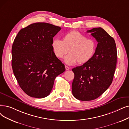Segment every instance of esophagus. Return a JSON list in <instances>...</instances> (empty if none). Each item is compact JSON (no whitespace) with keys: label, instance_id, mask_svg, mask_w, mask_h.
Returning <instances> with one entry per match:
<instances>
[{"label":"esophagus","instance_id":"34e87169","mask_svg":"<svg viewBox=\"0 0 129 129\" xmlns=\"http://www.w3.org/2000/svg\"><path fill=\"white\" fill-rule=\"evenodd\" d=\"M65 69H66V70H70V68L69 67H68V66H65Z\"/></svg>","mask_w":129,"mask_h":129}]
</instances>
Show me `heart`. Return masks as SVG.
Masks as SVG:
<instances>
[{
    "label": "heart",
    "mask_w": 129,
    "mask_h": 129,
    "mask_svg": "<svg viewBox=\"0 0 129 129\" xmlns=\"http://www.w3.org/2000/svg\"><path fill=\"white\" fill-rule=\"evenodd\" d=\"M52 47L55 56L58 58H64V61L68 65H73L78 62L83 64L87 63L94 56L96 49V43L93 39L87 37L78 31H72L65 34L63 40L55 38L52 43Z\"/></svg>",
    "instance_id": "b5f03b06"
}]
</instances>
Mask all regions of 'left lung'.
Wrapping results in <instances>:
<instances>
[{"mask_svg":"<svg viewBox=\"0 0 129 129\" xmlns=\"http://www.w3.org/2000/svg\"><path fill=\"white\" fill-rule=\"evenodd\" d=\"M87 33L98 42L92 59L72 70L74 78L72 85L73 96L87 101L97 99L107 89L113 81L116 65L115 41L101 27L94 28Z\"/></svg>","mask_w":129,"mask_h":129,"instance_id":"8db88e82","label":"left lung"}]
</instances>
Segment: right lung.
Here are the masks:
<instances>
[{
	"label": "right lung",
	"instance_id": "right-lung-1",
	"mask_svg": "<svg viewBox=\"0 0 129 129\" xmlns=\"http://www.w3.org/2000/svg\"><path fill=\"white\" fill-rule=\"evenodd\" d=\"M60 29L51 24L36 23L20 29L15 38L13 71L20 88L29 96H47L55 78L65 71L51 46L53 38Z\"/></svg>",
	"mask_w": 129,
	"mask_h": 129
}]
</instances>
